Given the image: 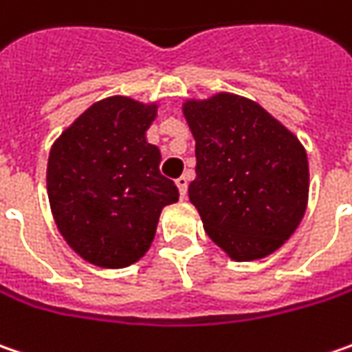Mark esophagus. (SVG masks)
I'll use <instances>...</instances> for the list:
<instances>
[{
    "mask_svg": "<svg viewBox=\"0 0 352 352\" xmlns=\"http://www.w3.org/2000/svg\"><path fill=\"white\" fill-rule=\"evenodd\" d=\"M176 186L180 190V198H186V194H188V176H180L176 180Z\"/></svg>",
    "mask_w": 352,
    "mask_h": 352,
    "instance_id": "obj_1",
    "label": "esophagus"
}]
</instances>
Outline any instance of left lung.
<instances>
[{
    "label": "left lung",
    "instance_id": "left-lung-1",
    "mask_svg": "<svg viewBox=\"0 0 352 352\" xmlns=\"http://www.w3.org/2000/svg\"><path fill=\"white\" fill-rule=\"evenodd\" d=\"M196 140L188 188L206 234L236 261L273 254L297 230L309 196L305 148L279 120L245 97L186 100Z\"/></svg>",
    "mask_w": 352,
    "mask_h": 352
}]
</instances>
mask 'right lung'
I'll list each match as a JSON object with an SVG mask.
<instances>
[{
  "label": "right lung",
  "instance_id": "obj_1",
  "mask_svg": "<svg viewBox=\"0 0 352 352\" xmlns=\"http://www.w3.org/2000/svg\"><path fill=\"white\" fill-rule=\"evenodd\" d=\"M156 104L109 97L89 107L49 152L47 194L65 241L98 267H126L148 252L178 188L146 142Z\"/></svg>",
  "mask_w": 352,
  "mask_h": 352
}]
</instances>
